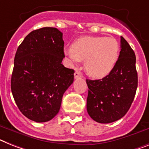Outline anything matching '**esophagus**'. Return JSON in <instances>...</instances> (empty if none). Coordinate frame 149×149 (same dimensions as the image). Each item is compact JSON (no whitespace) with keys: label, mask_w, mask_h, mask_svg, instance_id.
Returning a JSON list of instances; mask_svg holds the SVG:
<instances>
[{"label":"esophagus","mask_w":149,"mask_h":149,"mask_svg":"<svg viewBox=\"0 0 149 149\" xmlns=\"http://www.w3.org/2000/svg\"><path fill=\"white\" fill-rule=\"evenodd\" d=\"M81 73L79 72V71H75V72H74V78L75 79H78V78H81Z\"/></svg>","instance_id":"34e87169"}]
</instances>
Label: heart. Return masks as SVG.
Returning a JSON list of instances; mask_svg holds the SVG:
<instances>
[{"label": "heart", "instance_id": "obj_1", "mask_svg": "<svg viewBox=\"0 0 149 149\" xmlns=\"http://www.w3.org/2000/svg\"><path fill=\"white\" fill-rule=\"evenodd\" d=\"M120 44L113 37L84 36L77 39L68 52L74 62L84 61V68L90 75L104 77L111 72L119 58Z\"/></svg>", "mask_w": 149, "mask_h": 149}]
</instances>
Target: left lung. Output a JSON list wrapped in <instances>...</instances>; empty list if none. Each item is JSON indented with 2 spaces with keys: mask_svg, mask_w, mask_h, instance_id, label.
<instances>
[{
  "mask_svg": "<svg viewBox=\"0 0 149 149\" xmlns=\"http://www.w3.org/2000/svg\"><path fill=\"white\" fill-rule=\"evenodd\" d=\"M121 51L110 74L99 80H86L89 88L87 110L100 123L123 117L133 102L138 86L136 55L126 39H120Z\"/></svg>",
  "mask_w": 149,
  "mask_h": 149,
  "instance_id": "8db88e82",
  "label": "left lung"
}]
</instances>
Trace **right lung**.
I'll list each match as a JSON object with an SVG mask.
<instances>
[{"label": "right lung", "instance_id": "add662e5", "mask_svg": "<svg viewBox=\"0 0 149 149\" xmlns=\"http://www.w3.org/2000/svg\"><path fill=\"white\" fill-rule=\"evenodd\" d=\"M65 58L62 33L43 27L29 33L19 45L11 76V91L22 113L36 123L58 113L64 93L74 81Z\"/></svg>", "mask_w": 149, "mask_h": 149}]
</instances>
